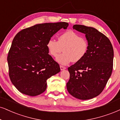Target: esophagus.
Returning a JSON list of instances; mask_svg holds the SVG:
<instances>
[{"mask_svg": "<svg viewBox=\"0 0 120 120\" xmlns=\"http://www.w3.org/2000/svg\"><path fill=\"white\" fill-rule=\"evenodd\" d=\"M60 70L62 71V70H64L66 68V67H64V66H60Z\"/></svg>", "mask_w": 120, "mask_h": 120, "instance_id": "obj_1", "label": "esophagus"}]
</instances>
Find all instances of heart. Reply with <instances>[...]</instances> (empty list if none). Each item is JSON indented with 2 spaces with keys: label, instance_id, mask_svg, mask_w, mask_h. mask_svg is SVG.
<instances>
[{
  "label": "heart",
  "instance_id": "heart-1",
  "mask_svg": "<svg viewBox=\"0 0 120 120\" xmlns=\"http://www.w3.org/2000/svg\"><path fill=\"white\" fill-rule=\"evenodd\" d=\"M47 48L52 57H56L63 51L64 53L58 56L56 60L62 65L71 62H78L86 55L88 49V42L78 34L68 31L59 36L58 41L50 38L47 43Z\"/></svg>",
  "mask_w": 120,
  "mask_h": 120
}]
</instances>
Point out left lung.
I'll use <instances>...</instances> for the list:
<instances>
[{
    "label": "left lung",
    "instance_id": "obj_1",
    "mask_svg": "<svg viewBox=\"0 0 120 120\" xmlns=\"http://www.w3.org/2000/svg\"><path fill=\"white\" fill-rule=\"evenodd\" d=\"M73 29L85 34L88 49L86 55L68 68V92L79 100H89L104 89L113 69V49L106 35L92 27L76 24Z\"/></svg>",
    "mask_w": 120,
    "mask_h": 120
}]
</instances>
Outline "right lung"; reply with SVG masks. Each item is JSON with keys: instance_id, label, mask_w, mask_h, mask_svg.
Masks as SVG:
<instances>
[{"instance_id": "add662e5", "label": "right lung", "mask_w": 120, "mask_h": 120, "mask_svg": "<svg viewBox=\"0 0 120 120\" xmlns=\"http://www.w3.org/2000/svg\"><path fill=\"white\" fill-rule=\"evenodd\" d=\"M66 22L36 24L18 32L13 40L7 60L11 82L22 94L35 96L47 88V80L60 72L58 63L48 54L47 43Z\"/></svg>"}]
</instances>
